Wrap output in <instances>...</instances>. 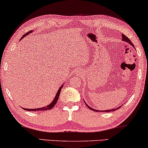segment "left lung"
Instances as JSON below:
<instances>
[{"label": "left lung", "instance_id": "1", "mask_svg": "<svg viewBox=\"0 0 148 148\" xmlns=\"http://www.w3.org/2000/svg\"><path fill=\"white\" fill-rule=\"evenodd\" d=\"M122 40H123V41H125V42H127L128 43H129V44H130V45H131L132 46H133L134 47V45H133V44L131 43V41H130V40L128 39V38L127 37V36H125L124 35V34H122ZM86 105H87V107H88V108L89 109H90L91 110H92V111H95V112H112V111H116V109H119V108H120L121 107H122V105H121V106H120V107H117V108H116V109H109V110H104V111H100V110H97V109H94L93 108H91L90 107H89L88 106V105L86 104Z\"/></svg>", "mask_w": 148, "mask_h": 148}]
</instances>
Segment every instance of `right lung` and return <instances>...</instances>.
<instances>
[{
    "label": "right lung",
    "instance_id": "obj_1",
    "mask_svg": "<svg viewBox=\"0 0 148 148\" xmlns=\"http://www.w3.org/2000/svg\"><path fill=\"white\" fill-rule=\"evenodd\" d=\"M32 32V30H31V31L28 32L27 33H26L25 34H24V35L22 36V38H21L20 40L22 39H23V38H24V36H27L28 34L30 33V32ZM63 85H64V84H62V85L61 86V87L59 88L58 90L56 95V97H54V99H53L52 102H51L50 104H49L48 105H47V106H46V107H41V108H36V109H26V108H22V109H24V110H26V111H46V110H48V109H51L56 105V103H57L58 100L59 96H60V93L61 89H62V87H63Z\"/></svg>",
    "mask_w": 148,
    "mask_h": 148
}]
</instances>
